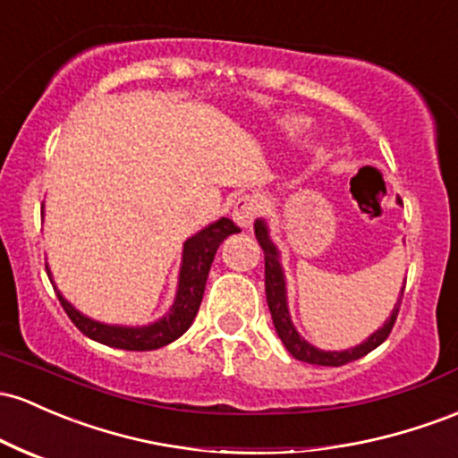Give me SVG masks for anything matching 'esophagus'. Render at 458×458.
I'll use <instances>...</instances> for the list:
<instances>
[{
  "label": "esophagus",
  "instance_id": "esophagus-1",
  "mask_svg": "<svg viewBox=\"0 0 458 458\" xmlns=\"http://www.w3.org/2000/svg\"><path fill=\"white\" fill-rule=\"evenodd\" d=\"M256 215H259V202H256L252 195H239V198L234 199L233 219L234 224L241 225V228H250L252 221L256 219Z\"/></svg>",
  "mask_w": 458,
  "mask_h": 458
}]
</instances>
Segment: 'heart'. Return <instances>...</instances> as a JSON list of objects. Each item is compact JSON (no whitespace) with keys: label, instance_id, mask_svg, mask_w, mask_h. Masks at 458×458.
Here are the masks:
<instances>
[{"label":"heart","instance_id":"b5f03b06","mask_svg":"<svg viewBox=\"0 0 458 458\" xmlns=\"http://www.w3.org/2000/svg\"><path fill=\"white\" fill-rule=\"evenodd\" d=\"M283 128L286 134L291 137H298V134H304L309 130V119L306 117H286L283 122Z\"/></svg>","mask_w":458,"mask_h":458}]
</instances>
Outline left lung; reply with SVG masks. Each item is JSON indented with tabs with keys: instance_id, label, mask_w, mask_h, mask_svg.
I'll return each mask as SVG.
<instances>
[{
	"instance_id": "1",
	"label": "left lung",
	"mask_w": 458,
	"mask_h": 458,
	"mask_svg": "<svg viewBox=\"0 0 458 458\" xmlns=\"http://www.w3.org/2000/svg\"><path fill=\"white\" fill-rule=\"evenodd\" d=\"M254 233H256V239H259V245L263 248V254H265V295H267V306H269L271 319H274L276 333H278L280 341H283L284 348L289 350V354L293 356V359L304 360V363H310V365H324V368H341V365L352 363V360L363 359L365 354H369L371 350L378 348L386 336L391 335V330H394V324H395V319H398V313H400L404 286H402V295H400L398 304H395L394 313H391V318L386 319L383 328L376 330V333L371 335L365 344L356 345V348H352V350H344V352H324V350L313 348L310 344H306L302 336L298 335V330L293 328V324H291L289 309H286L284 276H283V267H280V260H278V250H276V245L271 243L267 225H265L263 219L256 221Z\"/></svg>"
}]
</instances>
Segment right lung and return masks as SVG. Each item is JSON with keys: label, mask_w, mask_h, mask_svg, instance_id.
<instances>
[{"label": "right lung", "mask_w": 458, "mask_h": 458, "mask_svg": "<svg viewBox=\"0 0 458 458\" xmlns=\"http://www.w3.org/2000/svg\"><path fill=\"white\" fill-rule=\"evenodd\" d=\"M239 233V225L234 221L221 217L202 233L191 237L184 243L182 252V267H180V283H178V295L175 302L163 319L156 324L143 326V328H125V326H106L84 318L82 313L73 309L67 300L60 295L56 289L60 304H63L64 313L73 321L75 328L89 339L99 341V344L110 345V348L119 350H132V352H145V350H158L163 345L172 344L180 335L187 333V328L193 324L195 315H198L199 304H202L206 278H208L210 265H213L215 252H217L219 243L228 234ZM47 276L49 269H47Z\"/></svg>", "instance_id": "right-lung-1"}]
</instances>
